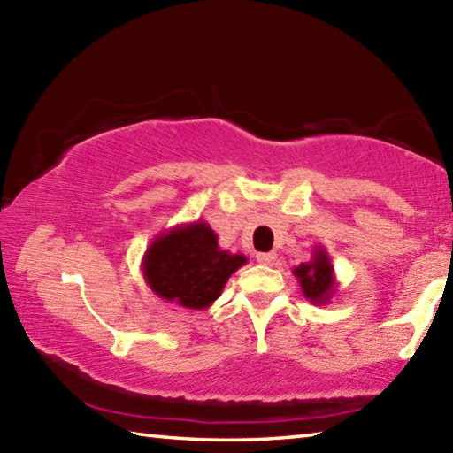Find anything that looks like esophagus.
<instances>
[{
  "instance_id": "esophagus-1",
  "label": "esophagus",
  "mask_w": 453,
  "mask_h": 453,
  "mask_svg": "<svg viewBox=\"0 0 453 453\" xmlns=\"http://www.w3.org/2000/svg\"><path fill=\"white\" fill-rule=\"evenodd\" d=\"M256 257H257V262L264 264V265H273V262H275L273 251H264V254H257Z\"/></svg>"
}]
</instances>
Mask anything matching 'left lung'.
<instances>
[{
    "mask_svg": "<svg viewBox=\"0 0 453 453\" xmlns=\"http://www.w3.org/2000/svg\"><path fill=\"white\" fill-rule=\"evenodd\" d=\"M294 275L297 283H300L303 297L311 303L326 305L335 296L337 280L334 264L324 245H316L311 251L310 262L296 265Z\"/></svg>",
    "mask_w": 453,
    "mask_h": 453,
    "instance_id": "8db88e82",
    "label": "left lung"
}]
</instances>
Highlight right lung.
Listing matches in <instances>:
<instances>
[{"label": "right lung", "mask_w": 453, "mask_h": 453, "mask_svg": "<svg viewBox=\"0 0 453 453\" xmlns=\"http://www.w3.org/2000/svg\"><path fill=\"white\" fill-rule=\"evenodd\" d=\"M245 264L248 257L221 250L210 224L197 219L159 234L145 250L142 273L148 288L164 302L205 310Z\"/></svg>", "instance_id": "add662e5"}]
</instances>
